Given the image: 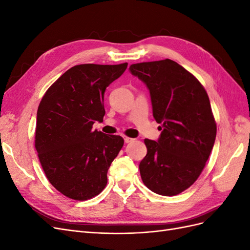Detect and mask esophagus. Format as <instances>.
I'll return each mask as SVG.
<instances>
[{"label": "esophagus", "instance_id": "1", "mask_svg": "<svg viewBox=\"0 0 250 250\" xmlns=\"http://www.w3.org/2000/svg\"><path fill=\"white\" fill-rule=\"evenodd\" d=\"M133 141V139H131V138H128V137H124V142L126 143V144H128V143H131Z\"/></svg>", "mask_w": 250, "mask_h": 250}]
</instances>
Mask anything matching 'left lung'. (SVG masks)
I'll return each instance as SVG.
<instances>
[{
  "instance_id": "obj_1",
  "label": "left lung",
  "mask_w": 250,
  "mask_h": 250,
  "mask_svg": "<svg viewBox=\"0 0 250 250\" xmlns=\"http://www.w3.org/2000/svg\"><path fill=\"white\" fill-rule=\"evenodd\" d=\"M129 72L145 83L153 118L162 125L157 142L144 141L142 180L156 194L177 195L199 177L214 147L217 127L208 96L191 73L171 59L131 64Z\"/></svg>"
}]
</instances>
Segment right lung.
I'll return each instance as SVG.
<instances>
[{
	"label": "right lung",
	"instance_id": "add662e5",
	"mask_svg": "<svg viewBox=\"0 0 250 250\" xmlns=\"http://www.w3.org/2000/svg\"><path fill=\"white\" fill-rule=\"evenodd\" d=\"M127 65H75L53 83L40 103L35 148L51 185L66 197L87 200L107 184V171L124 140L92 128L103 121L106 87Z\"/></svg>",
	"mask_w": 250,
	"mask_h": 250
}]
</instances>
